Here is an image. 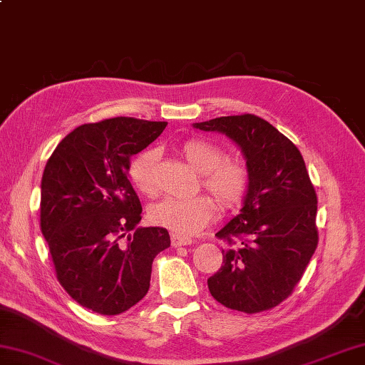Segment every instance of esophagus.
Listing matches in <instances>:
<instances>
[{
  "instance_id": "1",
  "label": "esophagus",
  "mask_w": 365,
  "mask_h": 365,
  "mask_svg": "<svg viewBox=\"0 0 365 365\" xmlns=\"http://www.w3.org/2000/svg\"><path fill=\"white\" fill-rule=\"evenodd\" d=\"M170 240H173V246L174 247H180V246H188L191 245V240L187 238V237H180V235H173L170 237Z\"/></svg>"
}]
</instances>
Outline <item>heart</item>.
<instances>
[{
	"mask_svg": "<svg viewBox=\"0 0 365 365\" xmlns=\"http://www.w3.org/2000/svg\"><path fill=\"white\" fill-rule=\"evenodd\" d=\"M182 157L202 174V183L207 191L220 200L224 207H235L242 202L250 188V169L240 160H225L224 152L218 145L205 139H190L180 147ZM157 161V150L149 149L138 155L131 161L130 178L135 187L153 195L155 178L153 168ZM218 213V208L212 199L197 196L190 199L168 197L155 204L149 218L153 224L165 227L175 235L190 237L196 235L208 226Z\"/></svg>",
	"mask_w": 365,
	"mask_h": 365,
	"instance_id": "obj_1",
	"label": "heart"
}]
</instances>
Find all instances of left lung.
I'll use <instances>...</instances> for the list:
<instances>
[{
    "label": "left lung",
    "mask_w": 365,
    "mask_h": 365,
    "mask_svg": "<svg viewBox=\"0 0 365 365\" xmlns=\"http://www.w3.org/2000/svg\"><path fill=\"white\" fill-rule=\"evenodd\" d=\"M226 135L250 169L243 207L218 234L222 250L208 290L222 306L245 314L268 311L289 297L319 243L317 195L302 155L289 138L254 114L192 123Z\"/></svg>",
    "instance_id": "1"
}]
</instances>
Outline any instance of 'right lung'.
Returning <instances> with one entry per match:
<instances>
[{"label":"right lung","mask_w":365,"mask_h":365,"mask_svg":"<svg viewBox=\"0 0 365 365\" xmlns=\"http://www.w3.org/2000/svg\"><path fill=\"white\" fill-rule=\"evenodd\" d=\"M168 122L105 119L75 128L54 149L41 183V229L59 284L83 307L119 315L150 287L155 255L170 246L163 227H138L141 202L130 160Z\"/></svg>","instance_id":"1"}]
</instances>
